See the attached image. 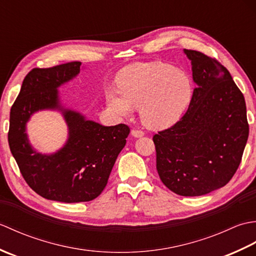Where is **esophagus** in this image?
<instances>
[{"mask_svg": "<svg viewBox=\"0 0 256 256\" xmlns=\"http://www.w3.org/2000/svg\"><path fill=\"white\" fill-rule=\"evenodd\" d=\"M144 132L142 131V130H133L132 131V135L134 138H142L144 136Z\"/></svg>", "mask_w": 256, "mask_h": 256, "instance_id": "esophagus-1", "label": "esophagus"}]
</instances>
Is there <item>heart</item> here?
Segmentation results:
<instances>
[{
  "instance_id": "b5f03b06",
  "label": "heart",
  "mask_w": 256,
  "mask_h": 256,
  "mask_svg": "<svg viewBox=\"0 0 256 256\" xmlns=\"http://www.w3.org/2000/svg\"><path fill=\"white\" fill-rule=\"evenodd\" d=\"M116 91L108 92V104L118 116H128L140 108L146 126L166 128L175 124L192 98V81L182 68L165 62H138L125 67L116 78Z\"/></svg>"
}]
</instances>
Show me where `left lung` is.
<instances>
[{
	"label": "left lung",
	"instance_id": "1",
	"mask_svg": "<svg viewBox=\"0 0 256 256\" xmlns=\"http://www.w3.org/2000/svg\"><path fill=\"white\" fill-rule=\"evenodd\" d=\"M194 88L187 112L153 136L160 180L177 194L202 196L231 180L248 138L243 94L228 69L204 54L184 50Z\"/></svg>",
	"mask_w": 256,
	"mask_h": 256
}]
</instances>
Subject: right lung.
<instances>
[{
	"instance_id": "1",
	"label": "right lung",
	"mask_w": 256,
	"mask_h": 256,
	"mask_svg": "<svg viewBox=\"0 0 256 256\" xmlns=\"http://www.w3.org/2000/svg\"><path fill=\"white\" fill-rule=\"evenodd\" d=\"M80 66L72 62L32 69L10 114V150L25 182L42 198L67 204L91 201L103 192L130 134L125 124L103 126L62 108L57 88L74 78ZM45 108L60 110L70 130L68 143L50 156L32 150L24 132L31 114Z\"/></svg>"
}]
</instances>
